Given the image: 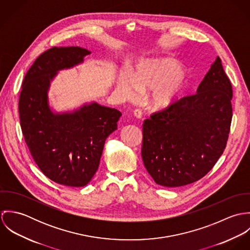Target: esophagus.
<instances>
[{"label":"esophagus","instance_id":"1","mask_svg":"<svg viewBox=\"0 0 250 250\" xmlns=\"http://www.w3.org/2000/svg\"><path fill=\"white\" fill-rule=\"evenodd\" d=\"M134 116L137 119H142L143 118V112L140 109H136V110H134Z\"/></svg>","mask_w":250,"mask_h":250}]
</instances>
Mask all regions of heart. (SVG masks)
<instances>
[{
	"label": "heart",
	"instance_id": "b5f03b06",
	"mask_svg": "<svg viewBox=\"0 0 250 250\" xmlns=\"http://www.w3.org/2000/svg\"><path fill=\"white\" fill-rule=\"evenodd\" d=\"M186 68L178 61L167 58H150L140 61L130 75L120 74L116 90L126 100H134L140 90L151 91L148 104L159 112L175 107L189 90V83L184 77Z\"/></svg>",
	"mask_w": 250,
	"mask_h": 250
}]
</instances>
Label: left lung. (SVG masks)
Returning a JSON list of instances; mask_svg holds the SVG:
<instances>
[{"label":"left lung","instance_id":"1","mask_svg":"<svg viewBox=\"0 0 250 250\" xmlns=\"http://www.w3.org/2000/svg\"><path fill=\"white\" fill-rule=\"evenodd\" d=\"M232 94L231 83L216 57L196 94L144 120L142 157L158 185L185 186L213 168L228 140Z\"/></svg>","mask_w":250,"mask_h":250}]
</instances>
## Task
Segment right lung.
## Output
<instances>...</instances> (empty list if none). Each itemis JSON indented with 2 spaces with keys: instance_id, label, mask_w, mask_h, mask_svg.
I'll return each mask as SVG.
<instances>
[{
  "instance_id": "add662e5",
  "label": "right lung",
  "mask_w": 250,
  "mask_h": 250,
  "mask_svg": "<svg viewBox=\"0 0 250 250\" xmlns=\"http://www.w3.org/2000/svg\"><path fill=\"white\" fill-rule=\"evenodd\" d=\"M90 54L81 47L44 52L27 72L19 98L21 129L37 167L48 178L68 187H83L93 178L106 139L122 115L95 101L63 111L51 106L49 90L59 72L83 63Z\"/></svg>"
}]
</instances>
